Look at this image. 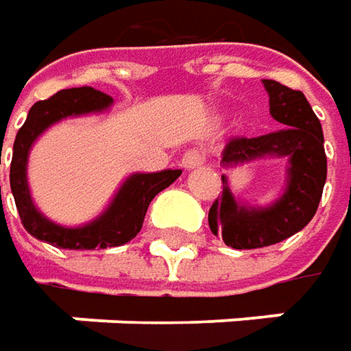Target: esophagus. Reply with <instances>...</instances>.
<instances>
[{
	"instance_id": "obj_1",
	"label": "esophagus",
	"mask_w": 351,
	"mask_h": 351,
	"mask_svg": "<svg viewBox=\"0 0 351 351\" xmlns=\"http://www.w3.org/2000/svg\"><path fill=\"white\" fill-rule=\"evenodd\" d=\"M206 160V153L202 149H198V147H192L189 149L184 155H182V167L186 169V171H191V169H196V167H200V165H204Z\"/></svg>"
}]
</instances>
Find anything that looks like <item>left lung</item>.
Instances as JSON below:
<instances>
[{
    "label": "left lung",
    "mask_w": 351,
    "mask_h": 351,
    "mask_svg": "<svg viewBox=\"0 0 351 351\" xmlns=\"http://www.w3.org/2000/svg\"><path fill=\"white\" fill-rule=\"evenodd\" d=\"M269 112L281 130L259 137H232L221 153L223 167L261 157H287V189L271 206L239 204L221 175L223 191L208 212L214 236L234 250H257L295 236L313 220L326 182L324 135L304 94L275 80H263Z\"/></svg>",
    "instance_id": "obj_1"
}]
</instances>
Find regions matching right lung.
I'll use <instances>...</instances> for the list:
<instances>
[{
    "mask_svg": "<svg viewBox=\"0 0 351 351\" xmlns=\"http://www.w3.org/2000/svg\"><path fill=\"white\" fill-rule=\"evenodd\" d=\"M112 104L114 99L108 94L90 86H82L60 90L53 98L40 99L29 110L23 128L17 131L13 143L9 182L21 223L33 237L64 250H106L123 245L139 234L151 200L160 191L171 186L182 173L180 169H167L160 173H135L128 176L114 196L112 204L96 220L78 228L58 226L45 214H40L37 206L33 204L31 191L27 184V159L33 143L43 131L49 130L56 121L76 115L99 114L108 110Z\"/></svg>",
    "mask_w": 351,
    "mask_h": 351,
    "instance_id": "right-lung-1",
    "label": "right lung"
}]
</instances>
